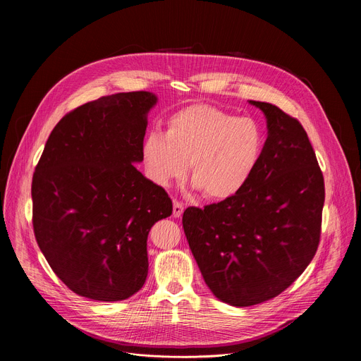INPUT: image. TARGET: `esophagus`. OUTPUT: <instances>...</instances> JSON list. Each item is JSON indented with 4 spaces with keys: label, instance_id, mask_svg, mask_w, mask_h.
Instances as JSON below:
<instances>
[{
    "label": "esophagus",
    "instance_id": "esophagus-1",
    "mask_svg": "<svg viewBox=\"0 0 361 361\" xmlns=\"http://www.w3.org/2000/svg\"><path fill=\"white\" fill-rule=\"evenodd\" d=\"M183 212H184V204L181 202H178V200H174V209H173L174 216L180 218L183 215Z\"/></svg>",
    "mask_w": 361,
    "mask_h": 361
}]
</instances>
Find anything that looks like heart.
Wrapping results in <instances>:
<instances>
[{
    "label": "heart",
    "mask_w": 361,
    "mask_h": 361,
    "mask_svg": "<svg viewBox=\"0 0 361 361\" xmlns=\"http://www.w3.org/2000/svg\"><path fill=\"white\" fill-rule=\"evenodd\" d=\"M263 149L264 133L255 118L202 104L176 112L166 131H149L142 159L149 178L164 187L184 176L190 161L193 187L224 200L249 183Z\"/></svg>",
    "instance_id": "b5f03b06"
}]
</instances>
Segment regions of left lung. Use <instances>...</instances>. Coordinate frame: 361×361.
I'll list each match as a JSON object with an SVG mask.
<instances>
[{
  "instance_id": "8db88e82",
  "label": "left lung",
  "mask_w": 361,
  "mask_h": 361,
  "mask_svg": "<svg viewBox=\"0 0 361 361\" xmlns=\"http://www.w3.org/2000/svg\"><path fill=\"white\" fill-rule=\"evenodd\" d=\"M268 126L262 159L235 196L187 207L183 228L206 286L235 307L268 301L305 272L320 237L325 183L302 126L249 101Z\"/></svg>"
}]
</instances>
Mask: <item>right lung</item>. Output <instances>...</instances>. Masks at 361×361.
Listing matches in <instances>:
<instances>
[{"label":"right lung","mask_w":361,"mask_h":361,"mask_svg":"<svg viewBox=\"0 0 361 361\" xmlns=\"http://www.w3.org/2000/svg\"><path fill=\"white\" fill-rule=\"evenodd\" d=\"M152 92L75 108L54 127L32 180L33 231L49 267L82 297L121 301L147 276V234L173 214L142 162Z\"/></svg>","instance_id":"obj_1"}]
</instances>
